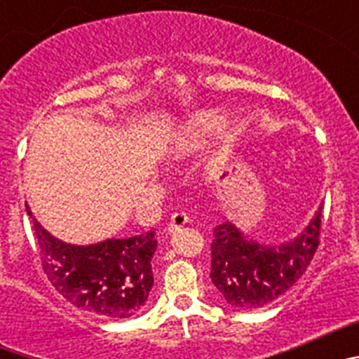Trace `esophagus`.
<instances>
[{
	"label": "esophagus",
	"mask_w": 359,
	"mask_h": 359,
	"mask_svg": "<svg viewBox=\"0 0 359 359\" xmlns=\"http://www.w3.org/2000/svg\"><path fill=\"white\" fill-rule=\"evenodd\" d=\"M189 223V217H187V214H183V212H176V214H172V217H170L169 224H167V231L169 233H172V231L180 230L182 226H185V224Z\"/></svg>",
	"instance_id": "obj_1"
}]
</instances>
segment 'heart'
Returning <instances> with one entry per match:
<instances>
[{"label":"heart","mask_w":359,"mask_h":359,"mask_svg":"<svg viewBox=\"0 0 359 359\" xmlns=\"http://www.w3.org/2000/svg\"><path fill=\"white\" fill-rule=\"evenodd\" d=\"M223 129L224 118L219 113H214V111L199 113V115L192 116L176 136V140L172 142V154L185 156L189 152L198 151Z\"/></svg>","instance_id":"obj_1"}]
</instances>
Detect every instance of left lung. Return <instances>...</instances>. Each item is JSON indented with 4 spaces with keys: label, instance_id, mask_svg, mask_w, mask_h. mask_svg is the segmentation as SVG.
Segmentation results:
<instances>
[{
    "label": "left lung",
    "instance_id": "1",
    "mask_svg": "<svg viewBox=\"0 0 359 359\" xmlns=\"http://www.w3.org/2000/svg\"><path fill=\"white\" fill-rule=\"evenodd\" d=\"M322 207L297 237L282 244L248 239L231 223L217 224L212 241L210 278L233 309L264 307L293 287L318 248Z\"/></svg>",
    "mask_w": 359,
    "mask_h": 359
}]
</instances>
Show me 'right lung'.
Returning a JSON list of instances; mask_svg holds the SVG:
<instances>
[{"label":"right lung","mask_w":359,"mask_h":359,"mask_svg":"<svg viewBox=\"0 0 359 359\" xmlns=\"http://www.w3.org/2000/svg\"><path fill=\"white\" fill-rule=\"evenodd\" d=\"M27 212L34 223L44 273L66 300L93 315L115 320L144 309L154 284V231L77 246L53 237L28 207Z\"/></svg>","instance_id":"obj_1"}]
</instances>
